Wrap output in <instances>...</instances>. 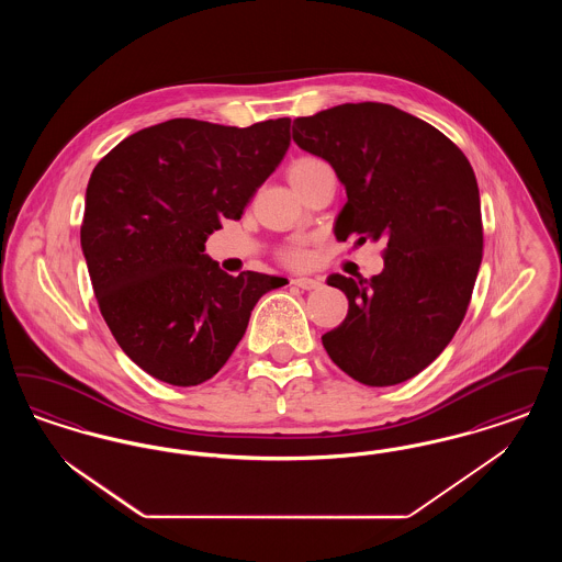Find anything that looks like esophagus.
Instances as JSON below:
<instances>
[{
    "label": "esophagus",
    "instance_id": "obj_1",
    "mask_svg": "<svg viewBox=\"0 0 562 562\" xmlns=\"http://www.w3.org/2000/svg\"><path fill=\"white\" fill-rule=\"evenodd\" d=\"M291 284L301 291H314L321 286V280L318 278H293Z\"/></svg>",
    "mask_w": 562,
    "mask_h": 562
}]
</instances>
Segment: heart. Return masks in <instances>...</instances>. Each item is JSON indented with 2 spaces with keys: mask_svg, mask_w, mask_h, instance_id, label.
<instances>
[{
  "mask_svg": "<svg viewBox=\"0 0 562 562\" xmlns=\"http://www.w3.org/2000/svg\"><path fill=\"white\" fill-rule=\"evenodd\" d=\"M318 161L321 160H314V158H301V160L294 161L293 166H291V172L303 170V168H310V166H314V164H318ZM305 259H307V255H305V250H303V248H299V246H293V248L284 250V261H286V263H291V266H303V263H305Z\"/></svg>",
  "mask_w": 562,
  "mask_h": 562,
  "instance_id": "heart-1",
  "label": "heart"
}]
</instances>
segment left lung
<instances>
[{
    "label": "left lung",
    "instance_id": "left-lung-1",
    "mask_svg": "<svg viewBox=\"0 0 562 562\" xmlns=\"http://www.w3.org/2000/svg\"><path fill=\"white\" fill-rule=\"evenodd\" d=\"M293 140L328 161L346 188L337 240L387 241L383 271L371 280L328 278L349 310L322 346L364 385L402 383L449 346L470 305L482 261L474 170L451 138L385 103L296 117Z\"/></svg>",
    "mask_w": 562,
    "mask_h": 562
}]
</instances>
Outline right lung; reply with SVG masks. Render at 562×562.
<instances>
[{
  "instance_id": "obj_1",
  "label": "right lung",
  "mask_w": 562,
  "mask_h": 562,
  "mask_svg": "<svg viewBox=\"0 0 562 562\" xmlns=\"http://www.w3.org/2000/svg\"><path fill=\"white\" fill-rule=\"evenodd\" d=\"M291 145V117L248 128L177 117L115 145L90 175L81 250L111 335L145 373L200 385L286 278L229 276L204 252L238 221Z\"/></svg>"
}]
</instances>
